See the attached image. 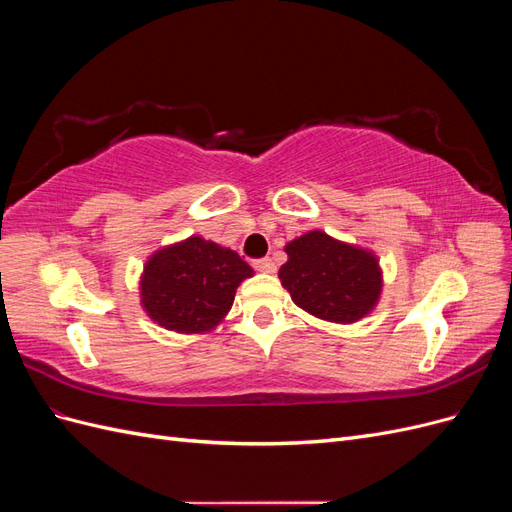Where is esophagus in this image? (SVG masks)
<instances>
[{"label": "esophagus", "instance_id": "obj_1", "mask_svg": "<svg viewBox=\"0 0 512 512\" xmlns=\"http://www.w3.org/2000/svg\"><path fill=\"white\" fill-rule=\"evenodd\" d=\"M254 269L260 273H275V262L269 256L258 258V260H254Z\"/></svg>", "mask_w": 512, "mask_h": 512}]
</instances>
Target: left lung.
<instances>
[{
	"label": "left lung",
	"mask_w": 512,
	"mask_h": 512,
	"mask_svg": "<svg viewBox=\"0 0 512 512\" xmlns=\"http://www.w3.org/2000/svg\"><path fill=\"white\" fill-rule=\"evenodd\" d=\"M280 282L294 305L320 320L352 324L374 312L382 294L378 256L367 247L309 230L286 243Z\"/></svg>",
	"instance_id": "1"
}]
</instances>
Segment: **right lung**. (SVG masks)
Listing matches in <instances>:
<instances>
[{
	"mask_svg": "<svg viewBox=\"0 0 512 512\" xmlns=\"http://www.w3.org/2000/svg\"><path fill=\"white\" fill-rule=\"evenodd\" d=\"M254 269L230 247L192 235L153 252L141 275V305L160 327L211 333L230 312L235 292Z\"/></svg>",
	"mask_w": 512,
	"mask_h": 512,
	"instance_id": "obj_1",
	"label": "right lung"
}]
</instances>
